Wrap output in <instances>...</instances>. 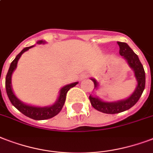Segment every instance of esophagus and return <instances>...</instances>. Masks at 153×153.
I'll return each mask as SVG.
<instances>
[{
    "mask_svg": "<svg viewBox=\"0 0 153 153\" xmlns=\"http://www.w3.org/2000/svg\"><path fill=\"white\" fill-rule=\"evenodd\" d=\"M87 76H88V74L87 73H84V74H82L81 75V79H86V78H87Z\"/></svg>",
    "mask_w": 153,
    "mask_h": 153,
    "instance_id": "obj_1",
    "label": "esophagus"
}]
</instances>
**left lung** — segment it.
Returning a JSON list of instances; mask_svg holds the SVG:
<instances>
[{"mask_svg":"<svg viewBox=\"0 0 153 153\" xmlns=\"http://www.w3.org/2000/svg\"><path fill=\"white\" fill-rule=\"evenodd\" d=\"M117 43L120 46V54L128 62L129 66L133 70L137 81V86L133 93L128 99L119 100L116 102H105L98 97L90 95L89 100L92 107L99 111L106 114H116L130 109L138 102L145 87V72L138 56L134 53L127 43L120 42H117ZM91 79L94 82L95 88L97 89L99 87L98 82L95 79Z\"/></svg>","mask_w":153,"mask_h":153,"instance_id":"left-lung-1","label":"left lung"}]
</instances>
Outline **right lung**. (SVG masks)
<instances>
[{
	"label": "right lung",
	"mask_w": 153,
	"mask_h": 153,
	"mask_svg": "<svg viewBox=\"0 0 153 153\" xmlns=\"http://www.w3.org/2000/svg\"><path fill=\"white\" fill-rule=\"evenodd\" d=\"M38 44H42V43H45V41H38ZM33 47L32 46H29V47H25L20 52L13 61L12 62L9 66V71L6 74V78H5V88H6V92L8 97H9L10 102L15 108H17V110L21 111L22 114L30 117V118L35 120H47V119H51L56 115H58V113L60 112L62 108L63 107L65 101H66V93L69 90L71 87L76 86L79 82H75L71 84L66 85L64 86L62 88H61L60 91H59V96H58V100L53 105L48 106V107H35V106H31V105L25 104L24 102H22L21 100H19L16 97L13 91L11 85V78L13 72L14 71V70L17 67V62L21 58V56L24 52L27 51L29 49Z\"/></svg>",
	"instance_id": "add662e5"
}]
</instances>
